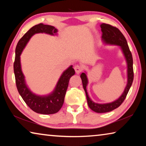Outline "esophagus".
I'll list each match as a JSON object with an SVG mask.
<instances>
[{
    "label": "esophagus",
    "instance_id": "1",
    "mask_svg": "<svg viewBox=\"0 0 146 146\" xmlns=\"http://www.w3.org/2000/svg\"><path fill=\"white\" fill-rule=\"evenodd\" d=\"M74 69H75V72L77 73V74L80 73L81 71H82V70H83L82 66H79V65H76L75 66V68H74Z\"/></svg>",
    "mask_w": 146,
    "mask_h": 146
}]
</instances>
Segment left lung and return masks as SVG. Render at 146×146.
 I'll return each instance as SVG.
<instances>
[{"label": "left lung", "instance_id": "left-lung-1", "mask_svg": "<svg viewBox=\"0 0 146 146\" xmlns=\"http://www.w3.org/2000/svg\"><path fill=\"white\" fill-rule=\"evenodd\" d=\"M101 31H102V38L106 43L110 44H115L121 47L124 56L126 59L127 64V84L125 90L120 96V98L114 102L108 104H97L93 102L91 98L89 97L88 94L86 90V86L88 84V78L84 73L81 74L80 77L82 79V85L84 90L87 98L88 104L89 107L93 111L97 113H107L111 111L116 108L119 107L122 104L123 100L127 95L129 90L132 85L133 78H134V73H133V56L131 51L129 50V46L127 45L126 39L121 31L116 27L113 26L110 24L103 23L100 25Z\"/></svg>", "mask_w": 146, "mask_h": 146}]
</instances>
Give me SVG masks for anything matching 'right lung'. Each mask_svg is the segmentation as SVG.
I'll return each mask as SVG.
<instances>
[{
  "mask_svg": "<svg viewBox=\"0 0 146 146\" xmlns=\"http://www.w3.org/2000/svg\"><path fill=\"white\" fill-rule=\"evenodd\" d=\"M38 33L53 35L57 33V29L53 26L38 24L29 29L20 39L15 49V58L13 64L16 86L24 102L33 111L44 115L54 114L57 113L62 106L69 81L75 72L72 66L67 69L60 76L55 91L49 95L40 97L31 92L26 85L24 76L22 72L20 55L31 36Z\"/></svg>",
  "mask_w": 146,
  "mask_h": 146,
  "instance_id": "right-lung-1",
  "label": "right lung"
}]
</instances>
